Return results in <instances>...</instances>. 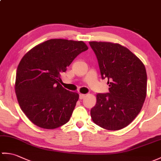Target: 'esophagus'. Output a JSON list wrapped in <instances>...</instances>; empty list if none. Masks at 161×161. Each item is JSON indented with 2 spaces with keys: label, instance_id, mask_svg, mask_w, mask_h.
<instances>
[{
  "label": "esophagus",
  "instance_id": "1",
  "mask_svg": "<svg viewBox=\"0 0 161 161\" xmlns=\"http://www.w3.org/2000/svg\"><path fill=\"white\" fill-rule=\"evenodd\" d=\"M86 97V95L84 94H80V99H83Z\"/></svg>",
  "mask_w": 161,
  "mask_h": 161
}]
</instances>
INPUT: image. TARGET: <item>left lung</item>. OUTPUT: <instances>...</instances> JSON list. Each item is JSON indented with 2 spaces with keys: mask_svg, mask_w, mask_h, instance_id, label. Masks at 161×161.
<instances>
[{
  "mask_svg": "<svg viewBox=\"0 0 161 161\" xmlns=\"http://www.w3.org/2000/svg\"><path fill=\"white\" fill-rule=\"evenodd\" d=\"M97 58L109 92L98 93L91 110L92 120L108 130L128 126L139 114L147 94V73L141 59L117 43L89 42Z\"/></svg>",
  "mask_w": 161,
  "mask_h": 161,
  "instance_id": "obj_1",
  "label": "left lung"
}]
</instances>
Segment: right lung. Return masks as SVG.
<instances>
[{"label":"right lung","instance_id":"right-lung-1","mask_svg":"<svg viewBox=\"0 0 161 161\" xmlns=\"http://www.w3.org/2000/svg\"><path fill=\"white\" fill-rule=\"evenodd\" d=\"M83 41L51 39L26 53L18 66L15 92L22 112L33 123L55 129L69 121L79 94L59 83L73 59L88 50Z\"/></svg>","mask_w":161,"mask_h":161}]
</instances>
